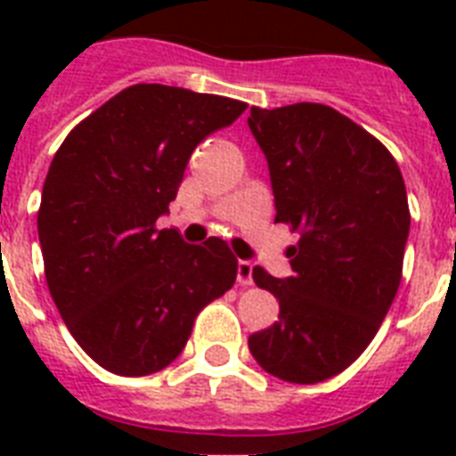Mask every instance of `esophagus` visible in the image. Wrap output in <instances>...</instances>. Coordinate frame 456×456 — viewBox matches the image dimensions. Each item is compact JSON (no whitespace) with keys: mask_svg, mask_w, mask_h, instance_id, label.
I'll use <instances>...</instances> for the list:
<instances>
[{"mask_svg":"<svg viewBox=\"0 0 456 456\" xmlns=\"http://www.w3.org/2000/svg\"><path fill=\"white\" fill-rule=\"evenodd\" d=\"M236 281H239V286L253 284V265L248 260H239V265H236Z\"/></svg>","mask_w":456,"mask_h":456,"instance_id":"1","label":"esophagus"}]
</instances>
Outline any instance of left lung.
I'll list each match as a JSON object with an SVG mask.
<instances>
[{
	"label": "left lung",
	"instance_id": "left-lung-1",
	"mask_svg": "<svg viewBox=\"0 0 456 456\" xmlns=\"http://www.w3.org/2000/svg\"><path fill=\"white\" fill-rule=\"evenodd\" d=\"M248 127L267 158L274 222L300 234L291 277L253 270L279 322L248 350L281 381H326L364 353L395 298L410 236L403 172L379 139L322 103L253 106Z\"/></svg>",
	"mask_w": 456,
	"mask_h": 456
}]
</instances>
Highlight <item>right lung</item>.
<instances>
[{"label": "right lung", "mask_w": 456, "mask_h": 456, "mask_svg": "<svg viewBox=\"0 0 456 456\" xmlns=\"http://www.w3.org/2000/svg\"><path fill=\"white\" fill-rule=\"evenodd\" d=\"M246 103L134 85L85 118L46 172L37 213L46 286L85 353L118 376H149L184 350L193 319L236 281L210 236L158 229L193 149Z\"/></svg>", "instance_id": "add662e5"}]
</instances>
